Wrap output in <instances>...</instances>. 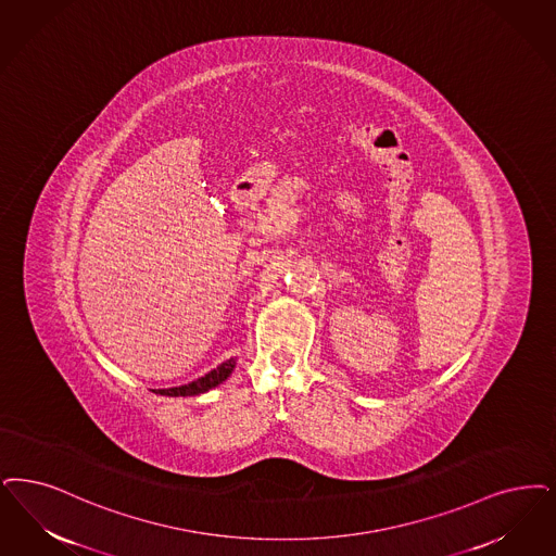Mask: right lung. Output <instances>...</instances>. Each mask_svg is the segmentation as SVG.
<instances>
[{
    "label": "right lung",
    "mask_w": 556,
    "mask_h": 556,
    "mask_svg": "<svg viewBox=\"0 0 556 556\" xmlns=\"http://www.w3.org/2000/svg\"><path fill=\"white\" fill-rule=\"evenodd\" d=\"M236 368V359H225L223 364H219L215 370L206 372L204 377L197 378L188 384H181V387H172V389H159V395H165V397H194L200 393H206L211 389H215L217 384H222L227 380V377L233 372Z\"/></svg>",
    "instance_id": "add662e5"
}]
</instances>
